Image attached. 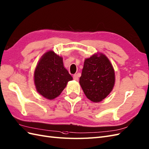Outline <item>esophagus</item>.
Segmentation results:
<instances>
[{
    "label": "esophagus",
    "mask_w": 149,
    "mask_h": 149,
    "mask_svg": "<svg viewBox=\"0 0 149 149\" xmlns=\"http://www.w3.org/2000/svg\"><path fill=\"white\" fill-rule=\"evenodd\" d=\"M73 79L75 80V81H78L79 80V77H78V75H77V74H75V75H74V76H73Z\"/></svg>",
    "instance_id": "34e87169"
}]
</instances>
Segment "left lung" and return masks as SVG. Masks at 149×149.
Wrapping results in <instances>:
<instances>
[{
  "instance_id": "1",
  "label": "left lung",
  "mask_w": 149,
  "mask_h": 149,
  "mask_svg": "<svg viewBox=\"0 0 149 149\" xmlns=\"http://www.w3.org/2000/svg\"><path fill=\"white\" fill-rule=\"evenodd\" d=\"M115 77L111 63L104 55H94L85 60L79 83L86 97L99 102L112 91Z\"/></svg>"
}]
</instances>
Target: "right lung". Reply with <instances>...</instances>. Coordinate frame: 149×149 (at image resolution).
Returning <instances> with one entry per match:
<instances>
[{"mask_svg": "<svg viewBox=\"0 0 149 149\" xmlns=\"http://www.w3.org/2000/svg\"><path fill=\"white\" fill-rule=\"evenodd\" d=\"M62 57L53 51L47 52L38 62L34 74L38 93L53 100L58 96L72 77L64 68Z\"/></svg>", "mask_w": 149, "mask_h": 149, "instance_id": "right-lung-1", "label": "right lung"}]
</instances>
